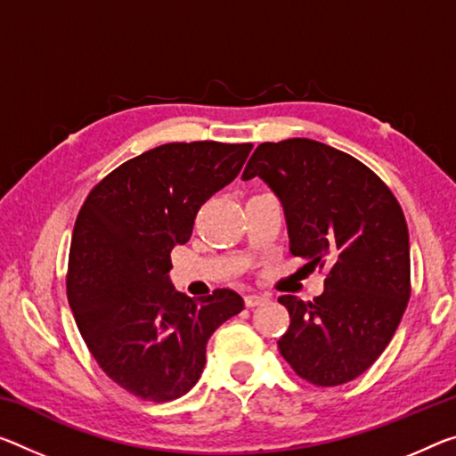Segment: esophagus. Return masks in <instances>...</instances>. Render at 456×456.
Segmentation results:
<instances>
[{
    "label": "esophagus",
    "instance_id": "esophagus-1",
    "mask_svg": "<svg viewBox=\"0 0 456 456\" xmlns=\"http://www.w3.org/2000/svg\"><path fill=\"white\" fill-rule=\"evenodd\" d=\"M264 302H267V296H262V294H248V296H245V306H248V308L262 306Z\"/></svg>",
    "mask_w": 456,
    "mask_h": 456
}]
</instances>
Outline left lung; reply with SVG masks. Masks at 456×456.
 <instances>
[{
    "label": "left lung",
    "instance_id": "obj_1",
    "mask_svg": "<svg viewBox=\"0 0 456 456\" xmlns=\"http://www.w3.org/2000/svg\"><path fill=\"white\" fill-rule=\"evenodd\" d=\"M259 176L286 213L290 254L327 267L313 302L280 296L290 327L281 357L310 384L330 387L370 370L410 300V237L400 202L373 170L327 143H259L243 180Z\"/></svg>",
    "mask_w": 456,
    "mask_h": 456
}]
</instances>
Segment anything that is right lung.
I'll return each mask as SVG.
<instances>
[{"label":"right lung","mask_w":456,"mask_h":456,"mask_svg":"<svg viewBox=\"0 0 456 456\" xmlns=\"http://www.w3.org/2000/svg\"><path fill=\"white\" fill-rule=\"evenodd\" d=\"M251 143L175 142L115 168L89 192L72 231L67 296L77 327L107 378L148 402L197 384L207 341L243 310L219 288L186 298L172 286L170 251L194 216L240 175Z\"/></svg>","instance_id":"obj_1"}]
</instances>
